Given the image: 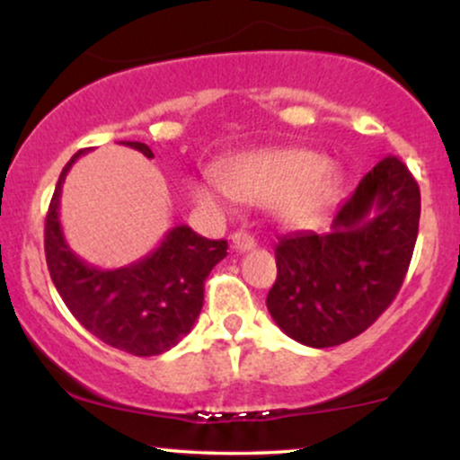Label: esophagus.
Segmentation results:
<instances>
[{"instance_id": "obj_1", "label": "esophagus", "mask_w": 460, "mask_h": 460, "mask_svg": "<svg viewBox=\"0 0 460 460\" xmlns=\"http://www.w3.org/2000/svg\"><path fill=\"white\" fill-rule=\"evenodd\" d=\"M231 242H234V248L235 251L240 252H246V251H252V248L257 246L255 237L244 234V231H237V234H234V237H231Z\"/></svg>"}]
</instances>
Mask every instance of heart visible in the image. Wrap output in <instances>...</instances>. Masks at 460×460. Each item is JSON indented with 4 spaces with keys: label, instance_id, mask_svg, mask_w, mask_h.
<instances>
[{
    "label": "heart",
    "instance_id": "obj_1",
    "mask_svg": "<svg viewBox=\"0 0 460 460\" xmlns=\"http://www.w3.org/2000/svg\"><path fill=\"white\" fill-rule=\"evenodd\" d=\"M218 183L240 203L268 205L288 225H307L335 203L340 177L320 155L303 149L252 151L218 166ZM194 199L205 208H220L223 190L212 183L194 186Z\"/></svg>",
    "mask_w": 460,
    "mask_h": 460
}]
</instances>
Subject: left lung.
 <instances>
[{
	"instance_id": "left-lung-1",
	"label": "left lung",
	"mask_w": 460,
	"mask_h": 460,
	"mask_svg": "<svg viewBox=\"0 0 460 460\" xmlns=\"http://www.w3.org/2000/svg\"><path fill=\"white\" fill-rule=\"evenodd\" d=\"M420 186L387 155L337 209L329 234L279 237L266 305L285 335L311 348L361 335L402 288L420 226Z\"/></svg>"
}]
</instances>
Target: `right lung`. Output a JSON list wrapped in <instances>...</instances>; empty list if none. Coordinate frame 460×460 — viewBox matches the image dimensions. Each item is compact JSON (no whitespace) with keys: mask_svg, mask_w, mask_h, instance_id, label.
Returning a JSON list of instances; mask_svg holds the SVG:
<instances>
[{"mask_svg":"<svg viewBox=\"0 0 460 460\" xmlns=\"http://www.w3.org/2000/svg\"><path fill=\"white\" fill-rule=\"evenodd\" d=\"M120 145L153 157L145 142ZM86 151L60 172L45 223V257L51 281L79 324L103 344L136 357L171 350L192 331L203 309L205 279L226 257V240H208L188 225L172 226L160 246L129 266L103 270L77 257L60 225L62 183Z\"/></svg>","mask_w":460,"mask_h":460,"instance_id":"1","label":"right lung"}]
</instances>
